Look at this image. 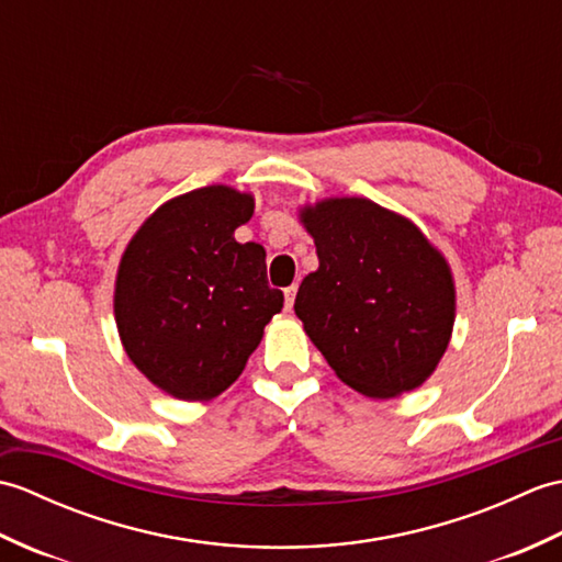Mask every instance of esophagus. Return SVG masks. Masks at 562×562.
<instances>
[{
	"instance_id": "34e87169",
	"label": "esophagus",
	"mask_w": 562,
	"mask_h": 562,
	"mask_svg": "<svg viewBox=\"0 0 562 562\" xmlns=\"http://www.w3.org/2000/svg\"><path fill=\"white\" fill-rule=\"evenodd\" d=\"M294 296H296V284H290V288L284 290V306L292 308V304H294Z\"/></svg>"
}]
</instances>
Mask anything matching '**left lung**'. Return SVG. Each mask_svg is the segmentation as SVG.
<instances>
[{"instance_id":"left-lung-1","label":"left lung","mask_w":562,"mask_h":562,"mask_svg":"<svg viewBox=\"0 0 562 562\" xmlns=\"http://www.w3.org/2000/svg\"><path fill=\"white\" fill-rule=\"evenodd\" d=\"M318 270L300 284L294 312L333 372L372 398L420 386L445 355L453 282L415 224L364 198L306 207Z\"/></svg>"}]
</instances>
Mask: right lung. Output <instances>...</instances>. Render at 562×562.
I'll list each match as a JSON object with an SVG mask.
<instances>
[{
    "label": "right lung",
    "mask_w": 562,
    "mask_h": 562,
    "mask_svg": "<svg viewBox=\"0 0 562 562\" xmlns=\"http://www.w3.org/2000/svg\"><path fill=\"white\" fill-rule=\"evenodd\" d=\"M254 198L226 186L166 202L130 241L115 282L125 352L151 384L183 401L220 396L244 372L284 296L266 248L238 244Z\"/></svg>",
    "instance_id": "1"
}]
</instances>
